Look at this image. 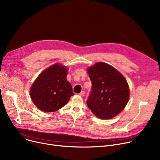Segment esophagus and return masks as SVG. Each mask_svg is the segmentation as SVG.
I'll list each match as a JSON object with an SVG mask.
<instances>
[{
  "label": "esophagus",
  "instance_id": "esophagus-1",
  "mask_svg": "<svg viewBox=\"0 0 160 160\" xmlns=\"http://www.w3.org/2000/svg\"><path fill=\"white\" fill-rule=\"evenodd\" d=\"M79 95H80L81 97H83L85 95V91H82L80 92V93H79Z\"/></svg>",
  "mask_w": 160,
  "mask_h": 160
}]
</instances>
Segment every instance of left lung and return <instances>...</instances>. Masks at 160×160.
<instances>
[{"label":"left lung","mask_w":160,"mask_h":160,"mask_svg":"<svg viewBox=\"0 0 160 160\" xmlns=\"http://www.w3.org/2000/svg\"><path fill=\"white\" fill-rule=\"evenodd\" d=\"M92 83L86 103L97 117L110 119L127 104L130 90L127 80L113 67L99 62L88 69Z\"/></svg>","instance_id":"8db88e82"}]
</instances>
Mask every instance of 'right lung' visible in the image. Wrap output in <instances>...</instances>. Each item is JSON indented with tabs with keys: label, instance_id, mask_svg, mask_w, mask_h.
Instances as JSON below:
<instances>
[{
	"label": "right lung",
	"instance_id": "add662e5",
	"mask_svg": "<svg viewBox=\"0 0 160 160\" xmlns=\"http://www.w3.org/2000/svg\"><path fill=\"white\" fill-rule=\"evenodd\" d=\"M67 69L56 63L42 72L32 84L30 93L40 110L56 112L63 107L74 95L72 86L66 79Z\"/></svg>",
	"mask_w": 160,
	"mask_h": 160
}]
</instances>
